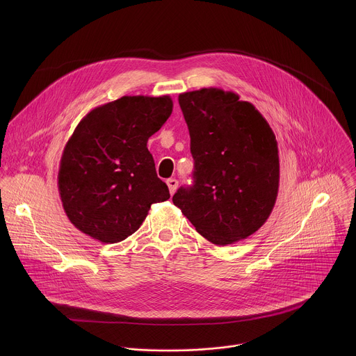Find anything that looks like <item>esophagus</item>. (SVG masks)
Segmentation results:
<instances>
[{
  "label": "esophagus",
  "mask_w": 356,
  "mask_h": 356,
  "mask_svg": "<svg viewBox=\"0 0 356 356\" xmlns=\"http://www.w3.org/2000/svg\"><path fill=\"white\" fill-rule=\"evenodd\" d=\"M167 186H168V189H170V193H171V195H174V193H175V191L178 189V181H177V179H174V178L167 179Z\"/></svg>",
  "instance_id": "1"
}]
</instances>
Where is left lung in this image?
Here are the masks:
<instances>
[{"instance_id":"1","label":"left lung","mask_w":356,"mask_h":356,"mask_svg":"<svg viewBox=\"0 0 356 356\" xmlns=\"http://www.w3.org/2000/svg\"><path fill=\"white\" fill-rule=\"evenodd\" d=\"M195 159V184L172 203L215 245L241 241L268 219L278 195L275 136L254 104L219 88L178 97Z\"/></svg>"}]
</instances>
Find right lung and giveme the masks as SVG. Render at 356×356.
<instances>
[{
  "instance_id": "right-lung-1",
  "label": "right lung",
  "mask_w": 356,
  "mask_h": 356,
  "mask_svg": "<svg viewBox=\"0 0 356 356\" xmlns=\"http://www.w3.org/2000/svg\"><path fill=\"white\" fill-rule=\"evenodd\" d=\"M171 112L170 96H123L78 123L57 175L63 208L78 230L102 244L120 243L140 229L152 204L170 199L147 143Z\"/></svg>"
}]
</instances>
